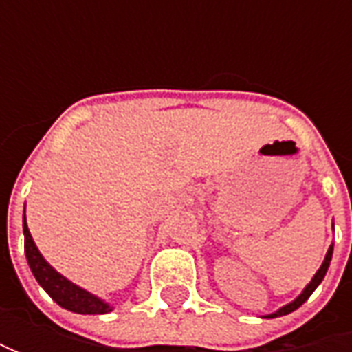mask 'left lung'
I'll return each instance as SVG.
<instances>
[{"label":"left lung","instance_id":"left-lung-1","mask_svg":"<svg viewBox=\"0 0 352 352\" xmlns=\"http://www.w3.org/2000/svg\"><path fill=\"white\" fill-rule=\"evenodd\" d=\"M331 256H333V245L329 247V250H327V254H325V261H323V264L319 266V270L316 272V276L311 278V282L307 284L304 288V292L294 300V302H290V304H286L284 307H280L278 311H274V314H270V316H266L268 319H272V318H280V316H288V314H292L294 309H298L300 305L304 304L305 300L314 294V290L318 288L319 284H321V280L325 278V274H327V268H329V263H331Z\"/></svg>","mask_w":352,"mask_h":352}]
</instances>
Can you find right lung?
<instances>
[{"label":"right lung","instance_id":"1","mask_svg":"<svg viewBox=\"0 0 352 352\" xmlns=\"http://www.w3.org/2000/svg\"><path fill=\"white\" fill-rule=\"evenodd\" d=\"M23 233H25V256L31 266V272L36 278V282L43 286V290L56 302V304L74 311V314H84V316H98V314H107L113 307L103 302L102 298L89 294L88 290L76 286L68 278H64L60 272H56L50 264L45 261L41 250L36 249L31 231L27 227V219L23 215Z\"/></svg>","mask_w":352,"mask_h":352}]
</instances>
